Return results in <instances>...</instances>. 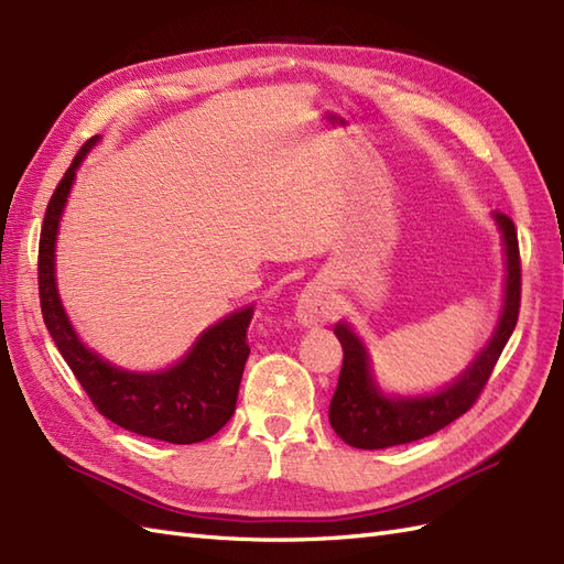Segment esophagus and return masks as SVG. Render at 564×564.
Segmentation results:
<instances>
[{
  "instance_id": "obj_1",
  "label": "esophagus",
  "mask_w": 564,
  "mask_h": 564,
  "mask_svg": "<svg viewBox=\"0 0 564 564\" xmlns=\"http://www.w3.org/2000/svg\"><path fill=\"white\" fill-rule=\"evenodd\" d=\"M333 313H335L333 294L327 292L325 284L315 282L301 292L299 304H296V318L304 325L313 327V325L327 323L329 318H333Z\"/></svg>"
}]
</instances>
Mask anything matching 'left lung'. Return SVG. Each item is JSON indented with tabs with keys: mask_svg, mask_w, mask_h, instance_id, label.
I'll return each instance as SVG.
<instances>
[{
	"mask_svg": "<svg viewBox=\"0 0 564 564\" xmlns=\"http://www.w3.org/2000/svg\"><path fill=\"white\" fill-rule=\"evenodd\" d=\"M505 239L507 278H505V306L496 335L478 359L464 370V376L447 390L419 397V400H390L382 394L368 373V356L351 329L339 323L335 335L345 349L337 390L329 402V423L335 433L351 447L382 449L404 445L433 435L455 419L469 411L484 392L486 382L496 368L507 339L514 333L521 304V258L519 239L512 217L496 213Z\"/></svg>",
	"mask_w": 564,
	"mask_h": 564,
	"instance_id": "left-lung-1",
	"label": "left lung"
}]
</instances>
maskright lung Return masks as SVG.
Wrapping results in <instances>:
<instances>
[{
    "instance_id": "right-lung-1",
    "label": "right lung",
    "mask_w": 564,
    "mask_h": 564,
    "mask_svg": "<svg viewBox=\"0 0 564 564\" xmlns=\"http://www.w3.org/2000/svg\"><path fill=\"white\" fill-rule=\"evenodd\" d=\"M98 141L93 135L78 150L47 203L37 246L40 308L64 361L105 419L155 441L191 445L213 437L237 409L243 364L249 359L253 308L227 315L208 327L182 361L162 373H129L105 364L80 345L62 308L54 284V239L76 167Z\"/></svg>"
}]
</instances>
